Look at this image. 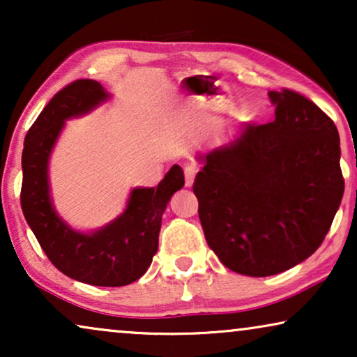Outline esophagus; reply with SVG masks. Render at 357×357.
Instances as JSON below:
<instances>
[{
  "label": "esophagus",
  "instance_id": "esophagus-1",
  "mask_svg": "<svg viewBox=\"0 0 357 357\" xmlns=\"http://www.w3.org/2000/svg\"><path fill=\"white\" fill-rule=\"evenodd\" d=\"M185 172V187H192L195 182V175H197V167L195 165H187L183 169Z\"/></svg>",
  "mask_w": 357,
  "mask_h": 357
}]
</instances>
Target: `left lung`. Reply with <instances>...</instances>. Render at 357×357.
<instances>
[{"mask_svg": "<svg viewBox=\"0 0 357 357\" xmlns=\"http://www.w3.org/2000/svg\"><path fill=\"white\" fill-rule=\"evenodd\" d=\"M268 97L275 120L243 125L229 143L199 154L193 185L209 248L229 270L255 278L309 258L344 192L330 116L294 91Z\"/></svg>", "mask_w": 357, "mask_h": 357, "instance_id": "8db88e82", "label": "left lung"}]
</instances>
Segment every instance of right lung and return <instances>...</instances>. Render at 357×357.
Returning a JSON list of instances; mask_svg holds the SVG:
<instances>
[{
	"label": "right lung",
	"mask_w": 357,
	"mask_h": 357,
	"mask_svg": "<svg viewBox=\"0 0 357 357\" xmlns=\"http://www.w3.org/2000/svg\"><path fill=\"white\" fill-rule=\"evenodd\" d=\"M109 99L99 82L79 79L48 102L24 141L21 204L33 236L63 275L86 284L116 287L148 271L158 252L162 214L185 178L182 167L174 164L158 188L131 190L123 213L96 231H77L56 213L48 164L65 121L91 114Z\"/></svg>",
	"instance_id": "add662e5"
}]
</instances>
